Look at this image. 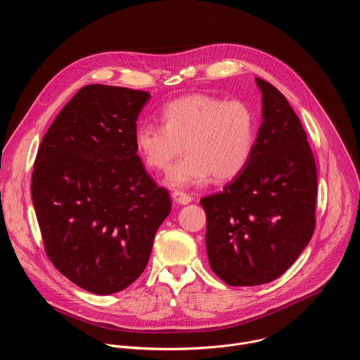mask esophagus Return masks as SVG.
<instances>
[{"label": "esophagus", "mask_w": 360, "mask_h": 360, "mask_svg": "<svg viewBox=\"0 0 360 360\" xmlns=\"http://www.w3.org/2000/svg\"><path fill=\"white\" fill-rule=\"evenodd\" d=\"M172 199L176 203H179V205H186V203H189L192 200V196L185 193V192H182V191H174L172 192Z\"/></svg>", "instance_id": "34e87169"}]
</instances>
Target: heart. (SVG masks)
Segmentation results:
<instances>
[{"instance_id":"1","label":"heart","mask_w":360,"mask_h":360,"mask_svg":"<svg viewBox=\"0 0 360 360\" xmlns=\"http://www.w3.org/2000/svg\"><path fill=\"white\" fill-rule=\"evenodd\" d=\"M162 124H141L134 143L143 165L169 169L184 145L189 152L168 174L171 188H189L211 176L218 182L238 176L250 161L256 120L240 101L193 94L171 101L161 111Z\"/></svg>"}]
</instances>
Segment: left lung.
I'll return each mask as SVG.
<instances>
[{"mask_svg":"<svg viewBox=\"0 0 360 360\" xmlns=\"http://www.w3.org/2000/svg\"><path fill=\"white\" fill-rule=\"evenodd\" d=\"M262 92V124L246 168L219 193L200 199L207 212L211 269L231 286L279 278L315 231L316 165L300 120L269 82Z\"/></svg>","mask_w":360,"mask_h":360,"instance_id":"1","label":"left lung"}]
</instances>
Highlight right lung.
Segmentation results:
<instances>
[{
	"label": "right lung",
	"instance_id": "right-lung-1",
	"mask_svg": "<svg viewBox=\"0 0 360 360\" xmlns=\"http://www.w3.org/2000/svg\"><path fill=\"white\" fill-rule=\"evenodd\" d=\"M150 95L122 86L81 88L39 145L31 195L45 252L77 286L111 295L143 272L171 212L136 155V120Z\"/></svg>",
	"mask_w": 360,
	"mask_h": 360
}]
</instances>
